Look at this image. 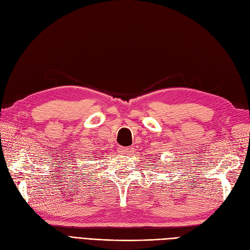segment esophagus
<instances>
[{
	"instance_id": "esophagus-1",
	"label": "esophagus",
	"mask_w": 250,
	"mask_h": 250,
	"mask_svg": "<svg viewBox=\"0 0 250 250\" xmlns=\"http://www.w3.org/2000/svg\"><path fill=\"white\" fill-rule=\"evenodd\" d=\"M119 152L121 154H127L128 152H129V148H128V147H121Z\"/></svg>"
}]
</instances>
